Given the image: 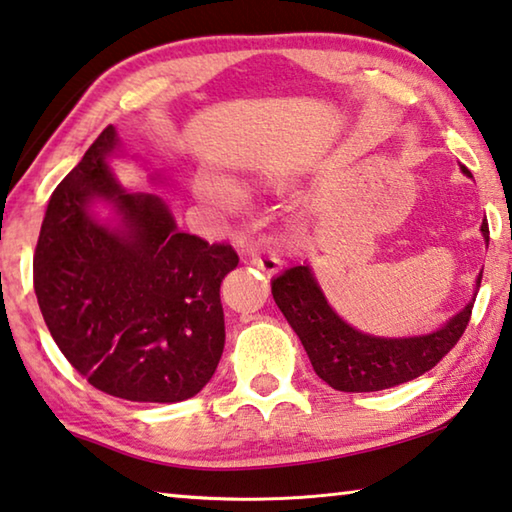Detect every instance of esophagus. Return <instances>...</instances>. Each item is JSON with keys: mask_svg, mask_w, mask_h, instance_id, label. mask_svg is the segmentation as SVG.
Returning a JSON list of instances; mask_svg holds the SVG:
<instances>
[{"mask_svg": "<svg viewBox=\"0 0 512 512\" xmlns=\"http://www.w3.org/2000/svg\"><path fill=\"white\" fill-rule=\"evenodd\" d=\"M250 264L257 266V269L264 271L266 275H273L282 269V259L275 255H250Z\"/></svg>", "mask_w": 512, "mask_h": 512, "instance_id": "1", "label": "esophagus"}]
</instances>
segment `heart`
Wrapping results in <instances>:
<instances>
[{
	"label": "heart",
	"mask_w": 512,
	"mask_h": 512,
	"mask_svg": "<svg viewBox=\"0 0 512 512\" xmlns=\"http://www.w3.org/2000/svg\"><path fill=\"white\" fill-rule=\"evenodd\" d=\"M198 189L202 193V198L212 202V205L221 207V209H232L239 205L241 193L234 184H230L227 180H221V177H212L205 175L198 184Z\"/></svg>",
	"instance_id": "1"
}]
</instances>
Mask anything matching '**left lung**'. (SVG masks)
I'll return each mask as SVG.
<instances>
[{
	"mask_svg": "<svg viewBox=\"0 0 512 512\" xmlns=\"http://www.w3.org/2000/svg\"><path fill=\"white\" fill-rule=\"evenodd\" d=\"M462 173H472L462 166ZM481 232L490 241V227L483 221ZM483 271L476 287H481ZM275 305L305 346L316 376L339 392H378L396 387L431 371L465 332L472 319L474 300L444 323L440 330L419 337H373L348 326L328 305L316 285L310 266H291L271 282Z\"/></svg>",
	"mask_w": 512,
	"mask_h": 512,
	"instance_id": "left-lung-1",
	"label": "left lung"
}]
</instances>
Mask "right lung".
<instances>
[{"label": "right lung", "instance_id": "right-lung-1", "mask_svg": "<svg viewBox=\"0 0 512 512\" xmlns=\"http://www.w3.org/2000/svg\"><path fill=\"white\" fill-rule=\"evenodd\" d=\"M113 125L56 186L34 255V289L56 346L88 383L136 403L196 396L225 346L221 282L237 269L227 243L180 232L166 202L125 193L107 157ZM113 199L116 228L87 216Z\"/></svg>", "mask_w": 512, "mask_h": 512}]
</instances>
